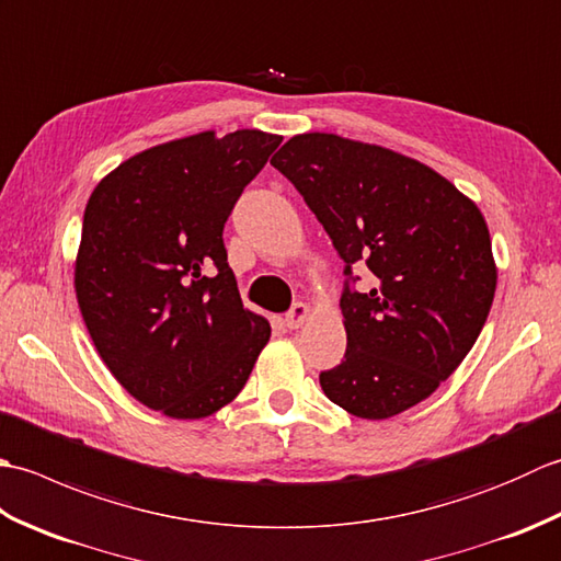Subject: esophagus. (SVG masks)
<instances>
[{
  "instance_id": "34e87169",
  "label": "esophagus",
  "mask_w": 561,
  "mask_h": 561,
  "mask_svg": "<svg viewBox=\"0 0 561 561\" xmlns=\"http://www.w3.org/2000/svg\"><path fill=\"white\" fill-rule=\"evenodd\" d=\"M308 316H311V306H308V304H296L291 311L284 316V325H287L289 330L301 328L306 320H308Z\"/></svg>"
}]
</instances>
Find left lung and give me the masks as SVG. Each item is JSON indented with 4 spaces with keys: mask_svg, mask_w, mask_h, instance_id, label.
Instances as JSON below:
<instances>
[{
    "mask_svg": "<svg viewBox=\"0 0 561 561\" xmlns=\"http://www.w3.org/2000/svg\"><path fill=\"white\" fill-rule=\"evenodd\" d=\"M270 163L347 262V352L320 388L362 420L414 408L456 371L490 316L496 262L480 207L416 159L340 135H296ZM354 264L373 270L374 290L348 289Z\"/></svg>",
    "mask_w": 561,
    "mask_h": 561,
    "instance_id": "1",
    "label": "left lung"
}]
</instances>
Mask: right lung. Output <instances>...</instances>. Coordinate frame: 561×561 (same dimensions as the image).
Listing matches in <instances>:
<instances>
[{
    "label": "right lung",
    "instance_id": "obj_1",
    "mask_svg": "<svg viewBox=\"0 0 561 561\" xmlns=\"http://www.w3.org/2000/svg\"><path fill=\"white\" fill-rule=\"evenodd\" d=\"M279 145L262 129H207L135 153L89 197L81 318L117 383L171 420L229 404L270 340L267 320L243 308L221 233Z\"/></svg>",
    "mask_w": 561,
    "mask_h": 561
}]
</instances>
